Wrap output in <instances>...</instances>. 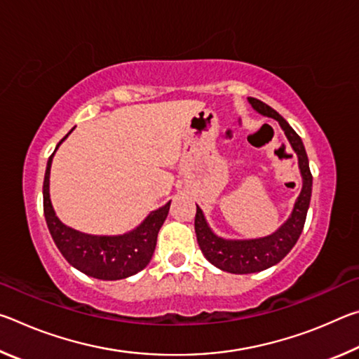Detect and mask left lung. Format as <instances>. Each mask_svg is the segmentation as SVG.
I'll list each match as a JSON object with an SVG mask.
<instances>
[{"label": "left lung", "mask_w": 359, "mask_h": 359, "mask_svg": "<svg viewBox=\"0 0 359 359\" xmlns=\"http://www.w3.org/2000/svg\"><path fill=\"white\" fill-rule=\"evenodd\" d=\"M248 102H250L252 107L258 114L278 121L291 149L294 150L297 156V165H299L302 177V188L287 222L282 223L272 234L257 239L220 238V236H217L210 229L201 208L196 204L194 233H196V239L199 247H201V252L208 258L209 263L224 272H231V274H253V272L264 271L267 267L280 263L290 253L291 248L294 247L297 239H299L312 196V174L301 137L288 125V121L271 106H267L266 102L257 98H248Z\"/></svg>", "instance_id": "left-lung-1"}]
</instances>
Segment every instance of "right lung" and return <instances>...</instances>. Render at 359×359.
<instances>
[{"mask_svg": "<svg viewBox=\"0 0 359 359\" xmlns=\"http://www.w3.org/2000/svg\"><path fill=\"white\" fill-rule=\"evenodd\" d=\"M68 135H71V131ZM68 135L58 142L55 151ZM55 151L47 161L42 196H44L47 226L58 250L77 271L83 272L85 276L100 278V280H120V278L137 274L154 257L158 231L166 220L171 201L163 208L150 212L139 226L125 234L95 236L72 229L57 217L50 201L48 184H50V166Z\"/></svg>", "mask_w": 359, "mask_h": 359, "instance_id": "obj_1", "label": "right lung"}]
</instances>
